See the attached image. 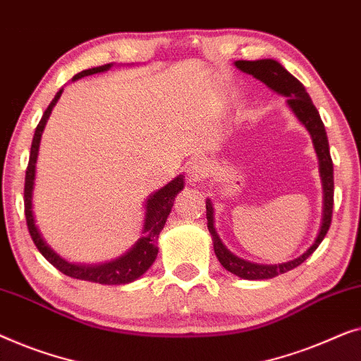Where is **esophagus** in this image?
Returning a JSON list of instances; mask_svg holds the SVG:
<instances>
[{"mask_svg": "<svg viewBox=\"0 0 361 361\" xmlns=\"http://www.w3.org/2000/svg\"><path fill=\"white\" fill-rule=\"evenodd\" d=\"M207 173H209V165L204 159L191 160L186 166V180L190 185H197V183L204 181Z\"/></svg>", "mask_w": 361, "mask_h": 361, "instance_id": "obj_1", "label": "esophagus"}]
</instances>
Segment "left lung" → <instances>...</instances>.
<instances>
[{
    "label": "left lung",
    "mask_w": 361,
    "mask_h": 361,
    "mask_svg": "<svg viewBox=\"0 0 361 361\" xmlns=\"http://www.w3.org/2000/svg\"><path fill=\"white\" fill-rule=\"evenodd\" d=\"M235 67L242 70L243 73L252 75L253 78L260 80L265 83L268 88L276 91L278 94L286 96V104L289 109L293 111L299 123L309 130L311 134L314 149H316L317 159H319V173H321L322 180V190H324V214H322V226L319 231V235L316 242L302 253L301 257L294 258L291 262L281 263V265H258V263H252L243 260L233 255L231 250L222 243V240L217 235L214 227V207L211 204V200L206 201V217H207V229H209L212 235V243H214V252L217 260L221 265L226 268L227 271L233 273L235 276H240L243 280H270L281 273H286L293 268L301 265L306 258L314 253V250L319 247V243L324 240L326 233L331 227L332 222V209H334V164L331 159V149H329L327 132L324 128V123L319 116V111L314 106L312 99L309 98L306 88H304L301 81L294 78L281 63L276 60L263 59V60H237Z\"/></svg>",
    "instance_id": "8db88e82"
}]
</instances>
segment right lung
<instances>
[{"mask_svg":"<svg viewBox=\"0 0 361 361\" xmlns=\"http://www.w3.org/2000/svg\"><path fill=\"white\" fill-rule=\"evenodd\" d=\"M113 63L101 65V67H94L90 70H83L78 75H75L72 81L78 80L81 77H88V75L104 72L109 70ZM62 90H59V93L55 94L52 103L49 104V108L44 111L42 119L39 121L37 128L34 132L32 145H30V155H29V164L26 170V181H24V212H26V222L32 242L37 247V250L42 253L45 260L57 268L59 271H62L63 275L75 280H83L91 283H99V284H126L137 280V278L144 275L149 270L152 263L155 262L157 253H159V235L161 229H164L166 217H169L171 207H173V201L178 192L183 190V175L176 176L175 180H171L169 185L160 188L159 191L154 192L145 202V222H144V231H142V237L137 240V243L126 255L116 258L113 262L103 263V265H75L63 260L62 257L57 255L52 248H50L45 240L40 235L34 222L32 214V190H34V178H35V164H37V154H39V145H40V137H42V130L45 128L52 108L57 103Z\"/></svg>","mask_w":361,"mask_h":361,"instance_id":"obj_1","label":"right lung"}]
</instances>
